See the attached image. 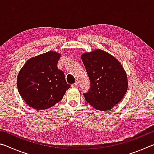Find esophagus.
<instances>
[{
  "mask_svg": "<svg viewBox=\"0 0 154 154\" xmlns=\"http://www.w3.org/2000/svg\"><path fill=\"white\" fill-rule=\"evenodd\" d=\"M72 87H77L78 86V82H75V83H73V84L71 85Z\"/></svg>",
  "mask_w": 154,
  "mask_h": 154,
  "instance_id": "obj_1",
  "label": "esophagus"
}]
</instances>
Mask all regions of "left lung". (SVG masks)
Segmentation results:
<instances>
[{"instance_id":"8db88e82","label":"left lung","mask_w":154,"mask_h":154,"mask_svg":"<svg viewBox=\"0 0 154 154\" xmlns=\"http://www.w3.org/2000/svg\"><path fill=\"white\" fill-rule=\"evenodd\" d=\"M81 58L90 81V90L83 94L96 110H110L119 103L128 90L127 74L122 64L108 52L95 49Z\"/></svg>"}]
</instances>
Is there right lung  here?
I'll return each instance as SVG.
<instances>
[{
	"label": "right lung",
	"mask_w": 154,
	"mask_h": 154,
	"mask_svg": "<svg viewBox=\"0 0 154 154\" xmlns=\"http://www.w3.org/2000/svg\"><path fill=\"white\" fill-rule=\"evenodd\" d=\"M61 54L49 51L26 62L17 77L20 96L27 105L45 110L58 103L70 88L57 64Z\"/></svg>",
	"instance_id": "obj_1"
}]
</instances>
